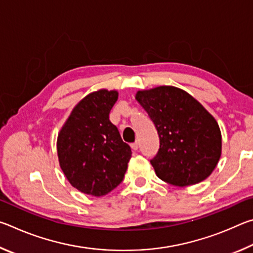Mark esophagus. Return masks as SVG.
Returning a JSON list of instances; mask_svg holds the SVG:
<instances>
[{
  "instance_id": "1",
  "label": "esophagus",
  "mask_w": 253,
  "mask_h": 253,
  "mask_svg": "<svg viewBox=\"0 0 253 253\" xmlns=\"http://www.w3.org/2000/svg\"><path fill=\"white\" fill-rule=\"evenodd\" d=\"M138 146H139V145H138V143H137V142L130 144V147H131L132 151H137V149H138Z\"/></svg>"
}]
</instances>
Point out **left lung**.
<instances>
[{
	"label": "left lung",
	"instance_id": "obj_1",
	"mask_svg": "<svg viewBox=\"0 0 253 253\" xmlns=\"http://www.w3.org/2000/svg\"><path fill=\"white\" fill-rule=\"evenodd\" d=\"M136 99L160 136V149L151 161L157 176L179 187L208 178L222 153L215 118L193 96L173 85L138 90Z\"/></svg>",
	"mask_w": 253,
	"mask_h": 253
}]
</instances>
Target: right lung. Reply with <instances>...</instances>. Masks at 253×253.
<instances>
[{"label":"right lung","mask_w":253,"mask_h":253,"mask_svg":"<svg viewBox=\"0 0 253 253\" xmlns=\"http://www.w3.org/2000/svg\"><path fill=\"white\" fill-rule=\"evenodd\" d=\"M118 91L99 89L84 97L60 129L59 165L72 186L84 194L104 196L123 181L131 157L109 113Z\"/></svg>","instance_id":"add662e5"}]
</instances>
